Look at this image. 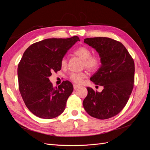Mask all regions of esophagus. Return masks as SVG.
<instances>
[{
	"label": "esophagus",
	"mask_w": 150,
	"mask_h": 150,
	"mask_svg": "<svg viewBox=\"0 0 150 150\" xmlns=\"http://www.w3.org/2000/svg\"><path fill=\"white\" fill-rule=\"evenodd\" d=\"M73 87H74V89L75 90H76L77 89L79 88L80 87V86H79V85H78V84H73Z\"/></svg>",
	"instance_id": "obj_1"
}]
</instances>
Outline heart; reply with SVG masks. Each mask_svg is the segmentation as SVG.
Returning a JSON list of instances; mask_svg holds the SVG:
<instances>
[{"label":"heart","mask_w":150,"mask_h":150,"mask_svg":"<svg viewBox=\"0 0 150 150\" xmlns=\"http://www.w3.org/2000/svg\"><path fill=\"white\" fill-rule=\"evenodd\" d=\"M74 53L75 55L83 60L84 67L89 71H96L101 66L100 57L96 55L91 56V51L87 47L83 46L76 49ZM66 58L64 57L61 61V65L62 67H64L66 66ZM85 76L86 74L84 72H72L70 75V79L76 83H81Z\"/></svg>","instance_id":"heart-1"}]
</instances>
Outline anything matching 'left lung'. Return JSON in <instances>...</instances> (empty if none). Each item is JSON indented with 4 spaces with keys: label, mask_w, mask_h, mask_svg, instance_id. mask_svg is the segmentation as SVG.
<instances>
[{
    "label": "left lung",
    "mask_w": 150,
    "mask_h": 150,
    "mask_svg": "<svg viewBox=\"0 0 150 150\" xmlns=\"http://www.w3.org/2000/svg\"><path fill=\"white\" fill-rule=\"evenodd\" d=\"M84 42L96 50L101 59L100 67L90 79L104 88L100 93L87 88L84 108L92 117L110 118L124 108L132 92L134 61L123 44L114 39L91 38L85 39Z\"/></svg>",
    "instance_id": "obj_1"
}]
</instances>
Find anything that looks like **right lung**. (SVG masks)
<instances>
[{
	"label": "right lung",
	"mask_w": 150,
	"mask_h": 150,
	"mask_svg": "<svg viewBox=\"0 0 150 150\" xmlns=\"http://www.w3.org/2000/svg\"><path fill=\"white\" fill-rule=\"evenodd\" d=\"M78 36L67 39H46L32 44L23 54L18 65L19 88L29 110L40 118L51 119L64 111L73 86L64 81L54 88L49 77L61 70V61Z\"/></svg>",
	"instance_id": "right-lung-1"
}]
</instances>
